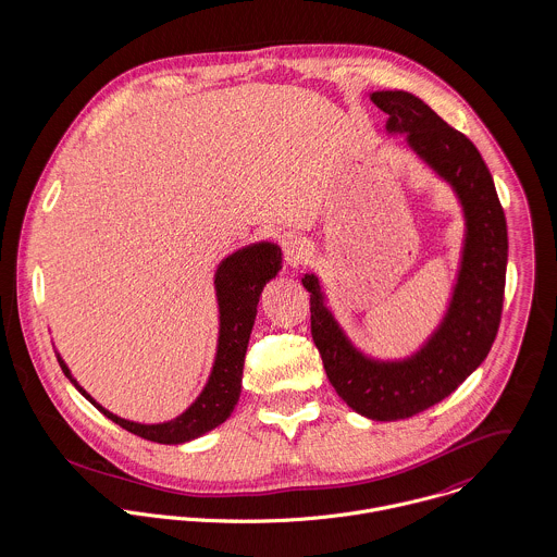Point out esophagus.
Segmentation results:
<instances>
[{
  "label": "esophagus",
  "instance_id": "1",
  "mask_svg": "<svg viewBox=\"0 0 557 557\" xmlns=\"http://www.w3.org/2000/svg\"><path fill=\"white\" fill-rule=\"evenodd\" d=\"M281 248H283V255H285V261L296 268L300 265L302 261H307L311 248H309V239L302 238L300 234H285L281 239Z\"/></svg>",
  "mask_w": 557,
  "mask_h": 557
}]
</instances>
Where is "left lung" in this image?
<instances>
[{"label": "left lung", "instance_id": "left-lung-1", "mask_svg": "<svg viewBox=\"0 0 557 557\" xmlns=\"http://www.w3.org/2000/svg\"><path fill=\"white\" fill-rule=\"evenodd\" d=\"M388 113V133H407L409 148L457 193L466 214V246L450 307L431 338L409 358L380 362L360 354L325 307L315 274L311 334L336 395L371 420L416 416L453 395L486 358L502 319L508 232L493 177L476 146L409 91H373Z\"/></svg>", "mask_w": 557, "mask_h": 557}]
</instances>
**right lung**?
<instances>
[{"mask_svg":"<svg viewBox=\"0 0 557 557\" xmlns=\"http://www.w3.org/2000/svg\"><path fill=\"white\" fill-rule=\"evenodd\" d=\"M278 270H281V248L272 242L250 244L221 261L214 276L219 313H221L216 360L203 393L184 413H180L169 422L141 424V422H131L111 413L81 388L60 356H58V362L64 375L75 384L81 395L122 429L157 444L190 442L216 429L232 416L242 391L244 356H246L250 330L257 315V302L265 283L274 278Z\"/></svg>","mask_w":557,"mask_h":557,"instance_id":"1","label":"right lung"}]
</instances>
